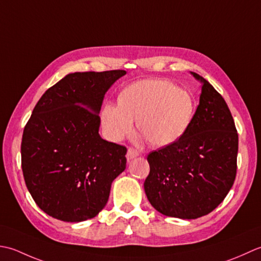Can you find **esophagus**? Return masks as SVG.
Listing matches in <instances>:
<instances>
[{"instance_id":"esophagus-1","label":"esophagus","mask_w":261,"mask_h":261,"mask_svg":"<svg viewBox=\"0 0 261 261\" xmlns=\"http://www.w3.org/2000/svg\"><path fill=\"white\" fill-rule=\"evenodd\" d=\"M138 155H140V152H138L137 150H135V148L129 147V148H128V151H127L126 158H127V160L130 161V160H133V159L136 158V156H138Z\"/></svg>"}]
</instances>
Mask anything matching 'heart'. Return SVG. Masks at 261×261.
<instances>
[{
  "label": "heart",
  "instance_id": "1",
  "mask_svg": "<svg viewBox=\"0 0 261 261\" xmlns=\"http://www.w3.org/2000/svg\"><path fill=\"white\" fill-rule=\"evenodd\" d=\"M195 114L191 95L170 81L141 80L125 88L119 103L108 102L101 113L106 135L118 142L137 128L154 146H168L182 137Z\"/></svg>",
  "mask_w": 261,
  "mask_h": 261
}]
</instances>
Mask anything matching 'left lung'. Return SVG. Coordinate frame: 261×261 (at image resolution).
<instances>
[{
	"label": "left lung",
	"instance_id": "8db88e82",
	"mask_svg": "<svg viewBox=\"0 0 261 261\" xmlns=\"http://www.w3.org/2000/svg\"><path fill=\"white\" fill-rule=\"evenodd\" d=\"M201 82L199 105L182 137L147 155L150 173L144 190L161 214L198 219L219 206L236 180L239 137L225 100Z\"/></svg>",
	"mask_w": 261,
	"mask_h": 261
}]
</instances>
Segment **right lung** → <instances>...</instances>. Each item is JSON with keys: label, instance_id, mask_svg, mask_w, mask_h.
Returning <instances> with one entry per match:
<instances>
[{"label": "right lung", "instance_id": "right-lung-1", "mask_svg": "<svg viewBox=\"0 0 261 261\" xmlns=\"http://www.w3.org/2000/svg\"><path fill=\"white\" fill-rule=\"evenodd\" d=\"M124 70L71 73L35 106L21 142V167L31 197L64 222L97 216L111 184L126 169L127 148L101 138L105 93Z\"/></svg>", "mask_w": 261, "mask_h": 261}]
</instances>
